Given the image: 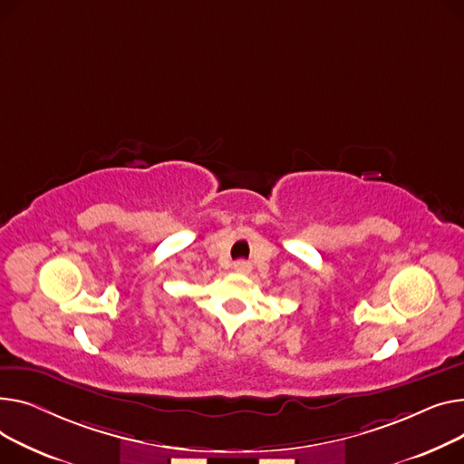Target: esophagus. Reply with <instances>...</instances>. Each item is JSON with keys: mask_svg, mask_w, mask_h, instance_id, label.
Segmentation results:
<instances>
[{"mask_svg": "<svg viewBox=\"0 0 464 464\" xmlns=\"http://www.w3.org/2000/svg\"><path fill=\"white\" fill-rule=\"evenodd\" d=\"M251 269H253V266H251V262H247V260H237V262L234 264V271H237V274H249Z\"/></svg>", "mask_w": 464, "mask_h": 464, "instance_id": "34e87169", "label": "esophagus"}]
</instances>
